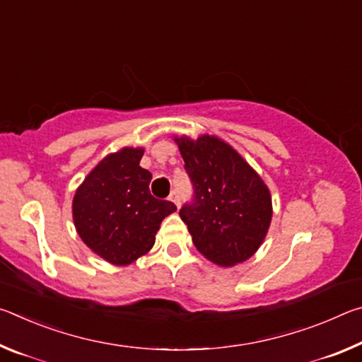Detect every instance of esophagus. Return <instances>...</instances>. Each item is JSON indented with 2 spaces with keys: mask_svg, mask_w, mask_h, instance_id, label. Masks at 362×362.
I'll return each mask as SVG.
<instances>
[{
  "mask_svg": "<svg viewBox=\"0 0 362 362\" xmlns=\"http://www.w3.org/2000/svg\"><path fill=\"white\" fill-rule=\"evenodd\" d=\"M169 201H173V203L179 207L180 206V194H179V189H173V192H170V194H169Z\"/></svg>",
  "mask_w": 362,
  "mask_h": 362,
  "instance_id": "1",
  "label": "esophagus"
}]
</instances>
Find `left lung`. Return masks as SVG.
Wrapping results in <instances>:
<instances>
[{
  "label": "left lung",
  "mask_w": 362,
  "mask_h": 362,
  "mask_svg": "<svg viewBox=\"0 0 362 362\" xmlns=\"http://www.w3.org/2000/svg\"><path fill=\"white\" fill-rule=\"evenodd\" d=\"M185 161L193 198L180 217L193 244L220 267L247 260L272 222V196L255 170L222 140L174 139Z\"/></svg>",
  "instance_id": "8db88e82"
}]
</instances>
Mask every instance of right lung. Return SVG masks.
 Returning <instances> with one entry per match:
<instances>
[{
	"instance_id": "1",
	"label": "right lung",
	"mask_w": 362,
	"mask_h": 362,
	"mask_svg": "<svg viewBox=\"0 0 362 362\" xmlns=\"http://www.w3.org/2000/svg\"><path fill=\"white\" fill-rule=\"evenodd\" d=\"M142 155V148H122L107 156L73 199L78 235L113 265H129L148 252L163 218L177 209L150 193L151 173L139 166Z\"/></svg>"
}]
</instances>
